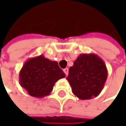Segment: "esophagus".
Listing matches in <instances>:
<instances>
[{
  "instance_id": "34e87169",
  "label": "esophagus",
  "mask_w": 126,
  "mask_h": 126,
  "mask_svg": "<svg viewBox=\"0 0 126 126\" xmlns=\"http://www.w3.org/2000/svg\"><path fill=\"white\" fill-rule=\"evenodd\" d=\"M63 72H64V73L66 74V76H67V75H68V72H69V69H68V68L63 69Z\"/></svg>"
}]
</instances>
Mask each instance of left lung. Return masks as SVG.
I'll return each instance as SVG.
<instances>
[{
  "label": "left lung",
  "instance_id": "1",
  "mask_svg": "<svg viewBox=\"0 0 126 126\" xmlns=\"http://www.w3.org/2000/svg\"><path fill=\"white\" fill-rule=\"evenodd\" d=\"M107 79L104 60L94 54H81L69 69L66 77L72 91L81 100L97 97L103 90Z\"/></svg>",
  "mask_w": 126,
  "mask_h": 126
}]
</instances>
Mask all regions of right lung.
Masks as SVG:
<instances>
[{"label":"right lung","instance_id":"1","mask_svg":"<svg viewBox=\"0 0 126 126\" xmlns=\"http://www.w3.org/2000/svg\"><path fill=\"white\" fill-rule=\"evenodd\" d=\"M65 76L57 61L40 55L24 63L19 72V83L30 96L42 98L49 95L54 84Z\"/></svg>","mask_w":126,"mask_h":126}]
</instances>
